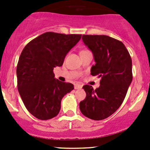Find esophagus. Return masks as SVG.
<instances>
[{"label":"esophagus","instance_id":"obj_1","mask_svg":"<svg viewBox=\"0 0 150 150\" xmlns=\"http://www.w3.org/2000/svg\"><path fill=\"white\" fill-rule=\"evenodd\" d=\"M82 85H80V84H75V90H78V89H81L82 88Z\"/></svg>","mask_w":150,"mask_h":150}]
</instances>
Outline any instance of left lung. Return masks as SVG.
Returning a JSON list of instances; mask_svg holds the SVG:
<instances>
[{
	"mask_svg": "<svg viewBox=\"0 0 150 150\" xmlns=\"http://www.w3.org/2000/svg\"><path fill=\"white\" fill-rule=\"evenodd\" d=\"M82 38L94 55L91 75L101 80L95 90L89 85L83 87L86 98L80 103V110L87 117L101 120L124 101L132 80V59L124 44L110 36L83 35Z\"/></svg>",
	"mask_w": 150,
	"mask_h": 150,
	"instance_id": "8db88e82",
	"label": "left lung"
}]
</instances>
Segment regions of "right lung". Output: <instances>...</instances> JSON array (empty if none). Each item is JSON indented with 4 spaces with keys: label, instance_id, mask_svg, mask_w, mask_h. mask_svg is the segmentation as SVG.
<instances>
[{
    "label": "right lung",
    "instance_id": "right-lung-1",
    "mask_svg": "<svg viewBox=\"0 0 150 150\" xmlns=\"http://www.w3.org/2000/svg\"><path fill=\"white\" fill-rule=\"evenodd\" d=\"M81 36L47 32L29 42L21 52L16 69L18 90L26 109L38 119L57 116L62 98L74 89L72 84L56 80L53 69L62 66Z\"/></svg>",
    "mask_w": 150,
    "mask_h": 150
}]
</instances>
